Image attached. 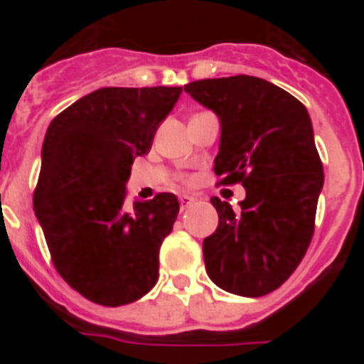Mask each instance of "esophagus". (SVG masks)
<instances>
[{
    "instance_id": "34e87169",
    "label": "esophagus",
    "mask_w": 364,
    "mask_h": 364,
    "mask_svg": "<svg viewBox=\"0 0 364 364\" xmlns=\"http://www.w3.org/2000/svg\"><path fill=\"white\" fill-rule=\"evenodd\" d=\"M178 200H180V205H182V210H186V208H189V205L195 204V198L188 197V195H180Z\"/></svg>"
}]
</instances>
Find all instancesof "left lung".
Listing matches in <instances>:
<instances>
[{"label":"left lung","instance_id":"8db88e82","mask_svg":"<svg viewBox=\"0 0 364 364\" xmlns=\"http://www.w3.org/2000/svg\"><path fill=\"white\" fill-rule=\"evenodd\" d=\"M184 91L220 122V184L246 188L237 211L211 197L218 226L202 244L205 272L230 294L262 297L295 272L314 235L324 175L310 114L290 92L246 74Z\"/></svg>","mask_w":364,"mask_h":364}]
</instances>
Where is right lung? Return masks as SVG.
I'll return each instance as SVG.
<instances>
[{
	"mask_svg": "<svg viewBox=\"0 0 364 364\" xmlns=\"http://www.w3.org/2000/svg\"><path fill=\"white\" fill-rule=\"evenodd\" d=\"M180 92L104 87L60 112L45 134L34 213L58 273L96 304H129L159 281V252L178 200L159 193L127 208L125 184Z\"/></svg>",
	"mask_w": 364,
	"mask_h": 364,
	"instance_id": "1",
	"label": "right lung"
}]
</instances>
